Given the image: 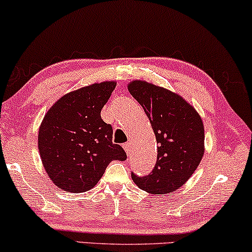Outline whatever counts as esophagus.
<instances>
[{"label":"esophagus","mask_w":252,"mask_h":252,"mask_svg":"<svg viewBox=\"0 0 252 252\" xmlns=\"http://www.w3.org/2000/svg\"><path fill=\"white\" fill-rule=\"evenodd\" d=\"M123 147H124V149H125L126 154H127V155H130V152H132V142L129 141V142L124 143Z\"/></svg>","instance_id":"34e87169"}]
</instances>
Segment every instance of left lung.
<instances>
[{"label": "left lung", "instance_id": "obj_1", "mask_svg": "<svg viewBox=\"0 0 252 252\" xmlns=\"http://www.w3.org/2000/svg\"><path fill=\"white\" fill-rule=\"evenodd\" d=\"M128 90L145 110L158 143L154 169L147 176L132 172L133 181L153 194L176 191L193 175L204 155L200 116L181 96L164 88L133 81Z\"/></svg>", "mask_w": 252, "mask_h": 252}]
</instances>
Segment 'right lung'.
<instances>
[{"label": "right lung", "instance_id": "right-lung-1", "mask_svg": "<svg viewBox=\"0 0 252 252\" xmlns=\"http://www.w3.org/2000/svg\"><path fill=\"white\" fill-rule=\"evenodd\" d=\"M114 88L116 82H102L71 91L42 120L39 153L47 175L61 190H90L110 162L127 158L123 147L112 142V126L100 117Z\"/></svg>", "mask_w": 252, "mask_h": 252}]
</instances>
